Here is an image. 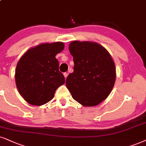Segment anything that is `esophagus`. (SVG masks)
Listing matches in <instances>:
<instances>
[{
  "instance_id": "34e87169",
  "label": "esophagus",
  "mask_w": 146,
  "mask_h": 146,
  "mask_svg": "<svg viewBox=\"0 0 146 146\" xmlns=\"http://www.w3.org/2000/svg\"><path fill=\"white\" fill-rule=\"evenodd\" d=\"M63 75H64V77H65V79L67 78V76H68V73H63Z\"/></svg>"
}]
</instances>
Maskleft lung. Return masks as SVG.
Segmentation results:
<instances>
[{
	"mask_svg": "<svg viewBox=\"0 0 146 146\" xmlns=\"http://www.w3.org/2000/svg\"><path fill=\"white\" fill-rule=\"evenodd\" d=\"M69 51L74 67L66 79L67 89L79 104L96 106L108 96L114 86L113 60L104 47L95 42L73 41Z\"/></svg>",
	"mask_w": 146,
	"mask_h": 146,
	"instance_id": "1",
	"label": "left lung"
}]
</instances>
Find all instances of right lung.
<instances>
[{
  "instance_id": "1",
  "label": "right lung",
  "mask_w": 146,
  "mask_h": 146,
  "mask_svg": "<svg viewBox=\"0 0 146 146\" xmlns=\"http://www.w3.org/2000/svg\"><path fill=\"white\" fill-rule=\"evenodd\" d=\"M64 48L62 42L42 44L29 49L20 58L15 70L16 86L29 104L40 106L48 102L57 88L64 84L55 57Z\"/></svg>"
}]
</instances>
